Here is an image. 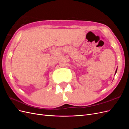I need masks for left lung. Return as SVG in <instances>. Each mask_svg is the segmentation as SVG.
Returning a JSON list of instances; mask_svg holds the SVG:
<instances>
[{
    "label": "left lung",
    "mask_w": 129,
    "mask_h": 129,
    "mask_svg": "<svg viewBox=\"0 0 129 129\" xmlns=\"http://www.w3.org/2000/svg\"><path fill=\"white\" fill-rule=\"evenodd\" d=\"M117 68L116 69V72H115V74H116V73H117Z\"/></svg>",
    "instance_id": "obj_1"
}]
</instances>
